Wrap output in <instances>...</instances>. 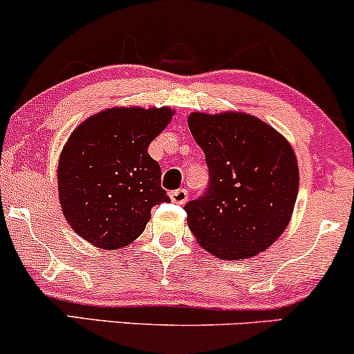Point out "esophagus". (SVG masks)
Masks as SVG:
<instances>
[{
	"instance_id": "obj_1",
	"label": "esophagus",
	"mask_w": 354,
	"mask_h": 354,
	"mask_svg": "<svg viewBox=\"0 0 354 354\" xmlns=\"http://www.w3.org/2000/svg\"><path fill=\"white\" fill-rule=\"evenodd\" d=\"M169 197L174 203L184 205L187 202V198H189V194H187L185 189H177V190L169 192Z\"/></svg>"
}]
</instances>
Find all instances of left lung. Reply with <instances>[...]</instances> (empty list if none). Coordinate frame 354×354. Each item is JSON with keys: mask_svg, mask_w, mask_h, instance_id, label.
I'll list each match as a JSON object with an SVG mask.
<instances>
[{"mask_svg": "<svg viewBox=\"0 0 354 354\" xmlns=\"http://www.w3.org/2000/svg\"><path fill=\"white\" fill-rule=\"evenodd\" d=\"M189 128L208 167L207 190L184 207L198 244L226 261L268 250L289 225L297 200L290 144L244 113H192Z\"/></svg>", "mask_w": 354, "mask_h": 354, "instance_id": "obj_1", "label": "left lung"}]
</instances>
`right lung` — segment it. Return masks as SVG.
I'll return each instance as SVG.
<instances>
[{
  "instance_id": "1",
  "label": "right lung",
  "mask_w": 354,
  "mask_h": 354,
  "mask_svg": "<svg viewBox=\"0 0 354 354\" xmlns=\"http://www.w3.org/2000/svg\"><path fill=\"white\" fill-rule=\"evenodd\" d=\"M170 108H113L73 131L59 160L64 216L86 241L116 250L136 239L151 208L170 202L147 147L170 123Z\"/></svg>"
}]
</instances>
